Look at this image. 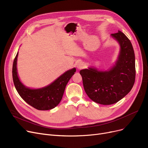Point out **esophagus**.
I'll list each match as a JSON object with an SVG mask.
<instances>
[{
  "instance_id": "esophagus-1",
  "label": "esophagus",
  "mask_w": 148,
  "mask_h": 148,
  "mask_svg": "<svg viewBox=\"0 0 148 148\" xmlns=\"http://www.w3.org/2000/svg\"><path fill=\"white\" fill-rule=\"evenodd\" d=\"M77 66L79 69H83V68H85V66H86V64H85V63L83 62H79V63L77 64Z\"/></svg>"
}]
</instances>
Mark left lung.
<instances>
[{
    "label": "left lung",
    "instance_id": "8db88e82",
    "mask_svg": "<svg viewBox=\"0 0 148 148\" xmlns=\"http://www.w3.org/2000/svg\"><path fill=\"white\" fill-rule=\"evenodd\" d=\"M111 35L121 45L116 65L108 71H98L92 68L80 71L88 96L103 105L114 104L127 95L136 78L135 54L130 40L119 30Z\"/></svg>",
    "mask_w": 148,
    "mask_h": 148
}]
</instances>
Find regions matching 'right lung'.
Masks as SVG:
<instances>
[{
    "instance_id": "1",
    "label": "right lung",
    "mask_w": 148,
    "mask_h": 148,
    "mask_svg": "<svg viewBox=\"0 0 148 148\" xmlns=\"http://www.w3.org/2000/svg\"><path fill=\"white\" fill-rule=\"evenodd\" d=\"M17 56L18 53L13 62L12 79L20 96L28 104L39 110H48L57 106L63 97L68 82L76 71L75 68L67 71L47 86L31 89L25 87L18 79L17 72Z\"/></svg>"
}]
</instances>
